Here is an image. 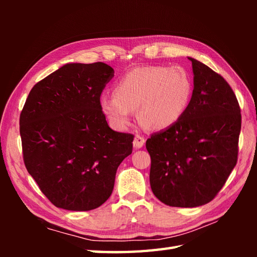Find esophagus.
Wrapping results in <instances>:
<instances>
[{
	"label": "esophagus",
	"instance_id": "34e87169",
	"mask_svg": "<svg viewBox=\"0 0 257 257\" xmlns=\"http://www.w3.org/2000/svg\"><path fill=\"white\" fill-rule=\"evenodd\" d=\"M145 138L144 137H141V136H139V135H137L135 137V139H134V143H133V145H134V147L136 149H140V148H143L144 147V145H145Z\"/></svg>",
	"mask_w": 257,
	"mask_h": 257
}]
</instances>
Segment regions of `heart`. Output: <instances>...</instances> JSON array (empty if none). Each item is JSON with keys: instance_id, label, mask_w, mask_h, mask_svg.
<instances>
[{"instance_id": "1", "label": "heart", "mask_w": 257, "mask_h": 257, "mask_svg": "<svg viewBox=\"0 0 257 257\" xmlns=\"http://www.w3.org/2000/svg\"><path fill=\"white\" fill-rule=\"evenodd\" d=\"M114 96H102L100 109L114 128L128 127L137 109L139 121L152 130L177 123L192 95V83L181 67H137L124 74L113 87Z\"/></svg>"}]
</instances>
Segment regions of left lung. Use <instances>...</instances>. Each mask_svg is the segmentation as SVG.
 I'll list each match as a JSON object with an SVG mask.
<instances>
[{"label": "left lung", "instance_id": "obj_1", "mask_svg": "<svg viewBox=\"0 0 257 257\" xmlns=\"http://www.w3.org/2000/svg\"><path fill=\"white\" fill-rule=\"evenodd\" d=\"M193 91L177 123L151 135L150 185L162 203L201 206L214 199L236 166L241 109L226 80L192 57Z\"/></svg>", "mask_w": 257, "mask_h": 257}]
</instances>
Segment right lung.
I'll return each instance as SVG.
<instances>
[{"instance_id":"right-lung-1","label":"right lung","mask_w":257,"mask_h":257,"mask_svg":"<svg viewBox=\"0 0 257 257\" xmlns=\"http://www.w3.org/2000/svg\"><path fill=\"white\" fill-rule=\"evenodd\" d=\"M109 65L69 63L33 87L20 116L27 171L52 203L89 211L110 196L134 135L109 127L100 95L113 77Z\"/></svg>"}]
</instances>
